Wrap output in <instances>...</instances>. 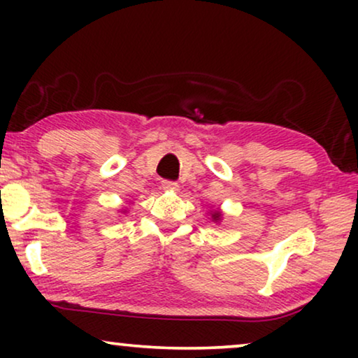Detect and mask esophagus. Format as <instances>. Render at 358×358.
<instances>
[{
    "label": "esophagus",
    "instance_id": "esophagus-1",
    "mask_svg": "<svg viewBox=\"0 0 358 358\" xmlns=\"http://www.w3.org/2000/svg\"><path fill=\"white\" fill-rule=\"evenodd\" d=\"M161 185H163L164 190H178L179 187L178 182H174V180H163Z\"/></svg>",
    "mask_w": 358,
    "mask_h": 358
}]
</instances>
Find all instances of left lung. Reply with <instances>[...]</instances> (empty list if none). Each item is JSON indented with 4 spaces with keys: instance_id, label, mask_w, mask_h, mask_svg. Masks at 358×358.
Instances as JSON below:
<instances>
[{
    "instance_id": "1",
    "label": "left lung",
    "mask_w": 358,
    "mask_h": 358,
    "mask_svg": "<svg viewBox=\"0 0 358 358\" xmlns=\"http://www.w3.org/2000/svg\"><path fill=\"white\" fill-rule=\"evenodd\" d=\"M212 217H213V220H215V222H217V220H220V217H222V215H220L218 212H215V213L212 215Z\"/></svg>"
}]
</instances>
